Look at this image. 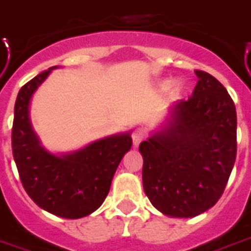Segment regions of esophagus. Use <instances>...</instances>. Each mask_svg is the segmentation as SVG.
Masks as SVG:
<instances>
[{"label": "esophagus", "mask_w": 251, "mask_h": 251, "mask_svg": "<svg viewBox=\"0 0 251 251\" xmlns=\"http://www.w3.org/2000/svg\"><path fill=\"white\" fill-rule=\"evenodd\" d=\"M146 136H147V133H146V130H144L143 127H137L136 130H133L132 133L133 146H134V147H139V144L143 141V140L146 139Z\"/></svg>", "instance_id": "esophagus-1"}]
</instances>
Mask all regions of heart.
<instances>
[{
	"label": "heart",
	"instance_id": "obj_1",
	"mask_svg": "<svg viewBox=\"0 0 251 251\" xmlns=\"http://www.w3.org/2000/svg\"><path fill=\"white\" fill-rule=\"evenodd\" d=\"M184 92V85L181 82H176L173 85V95L175 96H178V95H181Z\"/></svg>",
	"mask_w": 251,
	"mask_h": 251
}]
</instances>
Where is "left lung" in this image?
<instances>
[{"label": "left lung", "mask_w": 251, "mask_h": 251, "mask_svg": "<svg viewBox=\"0 0 251 251\" xmlns=\"http://www.w3.org/2000/svg\"><path fill=\"white\" fill-rule=\"evenodd\" d=\"M187 101L170 108L165 129L140 144L144 192L169 217H195L217 203L236 159V110L226 89L197 70Z\"/></svg>", "instance_id": "left-lung-1"}]
</instances>
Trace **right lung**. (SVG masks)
I'll use <instances>...</instances> for the list:
<instances>
[{
  "label": "right lung",
  "mask_w": 251,
  "mask_h": 251,
  "mask_svg": "<svg viewBox=\"0 0 251 251\" xmlns=\"http://www.w3.org/2000/svg\"><path fill=\"white\" fill-rule=\"evenodd\" d=\"M52 67L22 86L15 103L12 152L25 192L41 209L63 219H81L97 210L112 177L132 147L130 133L97 140L79 151L54 155L42 147L30 122V100Z\"/></svg>",
  "instance_id": "obj_1"
}]
</instances>
